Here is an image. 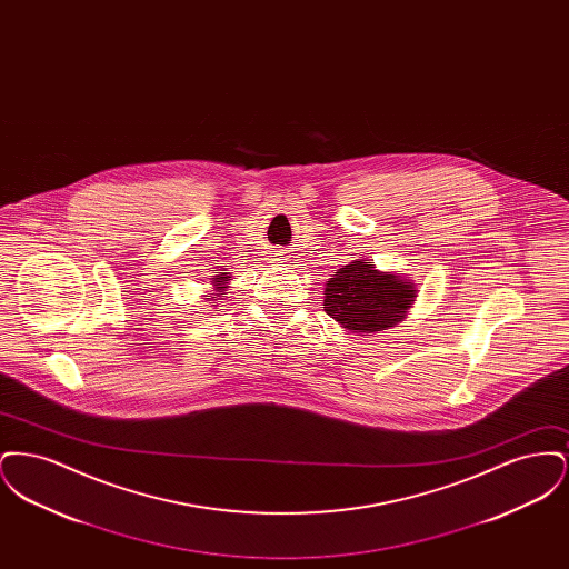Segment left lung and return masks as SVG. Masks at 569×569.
Wrapping results in <instances>:
<instances>
[{"mask_svg": "<svg viewBox=\"0 0 569 569\" xmlns=\"http://www.w3.org/2000/svg\"><path fill=\"white\" fill-rule=\"evenodd\" d=\"M325 311L350 332H379L401 322L418 297L399 272H381L373 262L353 260L326 281Z\"/></svg>", "mask_w": 569, "mask_h": 569, "instance_id": "8db88e82", "label": "left lung"}]
</instances>
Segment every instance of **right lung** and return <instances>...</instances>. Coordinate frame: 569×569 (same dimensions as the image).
I'll return each mask as SVG.
<instances>
[{
    "label": "right lung",
    "instance_id": "1",
    "mask_svg": "<svg viewBox=\"0 0 569 569\" xmlns=\"http://www.w3.org/2000/svg\"><path fill=\"white\" fill-rule=\"evenodd\" d=\"M228 281H230V272H221V274H216V277H213V286H216V292H223V290L228 288V286H226Z\"/></svg>",
    "mask_w": 569,
    "mask_h": 569
}]
</instances>
